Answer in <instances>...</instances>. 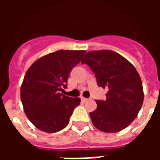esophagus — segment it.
Returning <instances> with one entry per match:
<instances>
[{
  "label": "esophagus",
  "mask_w": 160,
  "mask_h": 160,
  "mask_svg": "<svg viewBox=\"0 0 160 160\" xmlns=\"http://www.w3.org/2000/svg\"><path fill=\"white\" fill-rule=\"evenodd\" d=\"M81 100L82 101H84V102H87V101H88V100H90V98H81Z\"/></svg>",
  "instance_id": "34e87169"
}]
</instances>
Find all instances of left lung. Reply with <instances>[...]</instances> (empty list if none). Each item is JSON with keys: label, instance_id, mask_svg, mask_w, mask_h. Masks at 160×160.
Wrapping results in <instances>:
<instances>
[{"label": "left lung", "instance_id": "8db88e82", "mask_svg": "<svg viewBox=\"0 0 160 160\" xmlns=\"http://www.w3.org/2000/svg\"><path fill=\"white\" fill-rule=\"evenodd\" d=\"M81 63L90 67L98 86L108 90L106 99L96 100L97 110L90 113L94 126L106 133L127 128L137 117L144 99L137 70L123 56L108 49L87 53Z\"/></svg>", "mask_w": 160, "mask_h": 160}]
</instances>
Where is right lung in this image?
Instances as JSON below:
<instances>
[{
    "label": "right lung",
    "instance_id": "1",
    "mask_svg": "<svg viewBox=\"0 0 160 160\" xmlns=\"http://www.w3.org/2000/svg\"><path fill=\"white\" fill-rule=\"evenodd\" d=\"M85 50H57L37 60L27 70L20 98L26 117L47 133L62 130L69 122L79 98L64 96L71 70L81 61Z\"/></svg>",
    "mask_w": 160,
    "mask_h": 160
}]
</instances>
